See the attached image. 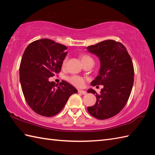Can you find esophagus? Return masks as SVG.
I'll use <instances>...</instances> for the list:
<instances>
[{
	"label": "esophagus",
	"instance_id": "obj_1",
	"mask_svg": "<svg viewBox=\"0 0 155 155\" xmlns=\"http://www.w3.org/2000/svg\"><path fill=\"white\" fill-rule=\"evenodd\" d=\"M78 93H79L82 94H87V92L85 91H83V90H78Z\"/></svg>",
	"mask_w": 155,
	"mask_h": 155
}]
</instances>
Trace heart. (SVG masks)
<instances>
[{
	"mask_svg": "<svg viewBox=\"0 0 155 155\" xmlns=\"http://www.w3.org/2000/svg\"><path fill=\"white\" fill-rule=\"evenodd\" d=\"M81 61L84 64L87 62L93 61V58H92L90 56L87 55V54H84L82 55L81 57ZM68 61V58H65L63 61V62H62V65L65 66L67 62ZM67 81L69 82V83H71L72 85L77 87H83L84 84H85V79L81 77V76L78 75H72L70 76V77H67Z\"/></svg>",
	"mask_w": 155,
	"mask_h": 155,
	"instance_id": "b5f03b06",
	"label": "heart"
}]
</instances>
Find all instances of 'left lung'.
Instances as JSON below:
<instances>
[{
    "label": "left lung",
    "instance_id": "8db88e82",
    "mask_svg": "<svg viewBox=\"0 0 155 155\" xmlns=\"http://www.w3.org/2000/svg\"><path fill=\"white\" fill-rule=\"evenodd\" d=\"M100 58L99 74L91 82L92 86L103 84L101 93L96 94L94 105L87 107L92 116L100 120L113 117L127 104L134 83V67L127 48L120 42L107 40L87 47Z\"/></svg>",
    "mask_w": 155,
    "mask_h": 155
}]
</instances>
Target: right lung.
I'll use <instances>...</instances> for the list:
<instances>
[{"label": "right lung", "mask_w": 155, "mask_h": 155, "mask_svg": "<svg viewBox=\"0 0 155 155\" xmlns=\"http://www.w3.org/2000/svg\"><path fill=\"white\" fill-rule=\"evenodd\" d=\"M67 47L50 39L33 41L26 48L19 68L20 82L28 106L36 113L52 117L63 108L78 91L65 81L59 84L49 78L61 72Z\"/></svg>", "instance_id": "add662e5"}]
</instances>
